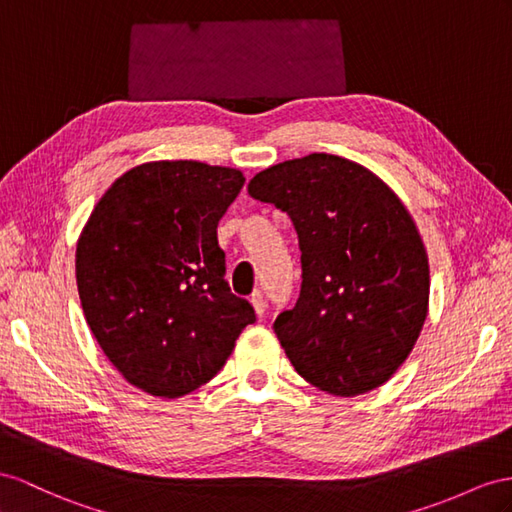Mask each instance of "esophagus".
Masks as SVG:
<instances>
[{"label":"esophagus","mask_w":512,"mask_h":512,"mask_svg":"<svg viewBox=\"0 0 512 512\" xmlns=\"http://www.w3.org/2000/svg\"><path fill=\"white\" fill-rule=\"evenodd\" d=\"M251 303H253V307H255L257 316H259V318L264 316V311H266V298H264V294H261L259 290H255V292L251 294Z\"/></svg>","instance_id":"34e87169"}]
</instances>
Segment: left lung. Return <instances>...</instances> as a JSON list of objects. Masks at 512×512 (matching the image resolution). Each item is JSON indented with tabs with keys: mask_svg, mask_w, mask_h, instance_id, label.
<instances>
[{
	"mask_svg": "<svg viewBox=\"0 0 512 512\" xmlns=\"http://www.w3.org/2000/svg\"><path fill=\"white\" fill-rule=\"evenodd\" d=\"M248 194L292 218L303 285L274 333L307 383L359 396L389 381L428 313V255L383 179L346 157L311 153L257 173Z\"/></svg>",
	"mask_w": 512,
	"mask_h": 512,
	"instance_id": "8db88e82",
	"label": "left lung"
}]
</instances>
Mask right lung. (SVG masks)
<instances>
[{"label":"right lung","instance_id":"right-lung-1","mask_svg":"<svg viewBox=\"0 0 512 512\" xmlns=\"http://www.w3.org/2000/svg\"><path fill=\"white\" fill-rule=\"evenodd\" d=\"M242 186L235 168L140 164L101 196L77 240L90 331L125 381L151 396L179 398L212 381L255 322L225 281L216 231Z\"/></svg>","mask_w":512,"mask_h":512}]
</instances>
